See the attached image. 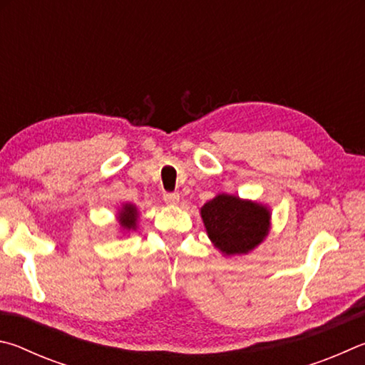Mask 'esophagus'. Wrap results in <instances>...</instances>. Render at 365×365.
<instances>
[{
  "label": "esophagus",
  "instance_id": "esophagus-1",
  "mask_svg": "<svg viewBox=\"0 0 365 365\" xmlns=\"http://www.w3.org/2000/svg\"><path fill=\"white\" fill-rule=\"evenodd\" d=\"M163 200H165L166 205L175 207V205H178V203H179V194H176V192L165 194V195H163Z\"/></svg>",
  "mask_w": 365,
  "mask_h": 365
}]
</instances>
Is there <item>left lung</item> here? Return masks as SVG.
Instances as JSON below:
<instances>
[{
  "label": "left lung",
  "mask_w": 365,
  "mask_h": 365,
  "mask_svg": "<svg viewBox=\"0 0 365 365\" xmlns=\"http://www.w3.org/2000/svg\"><path fill=\"white\" fill-rule=\"evenodd\" d=\"M208 239L225 257H242L261 245L271 231V208L258 200L221 192L200 208Z\"/></svg>",
  "instance_id": "1"
}]
</instances>
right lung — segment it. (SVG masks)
<instances>
[{
    "mask_svg": "<svg viewBox=\"0 0 365 365\" xmlns=\"http://www.w3.org/2000/svg\"><path fill=\"white\" fill-rule=\"evenodd\" d=\"M118 222V229L121 234H130L138 229V221H139V212L138 207L134 203H121L118 207V212L115 215Z\"/></svg>",
    "mask_w": 365,
    "mask_h": 365,
    "instance_id": "add662e5",
    "label": "right lung"
}]
</instances>
